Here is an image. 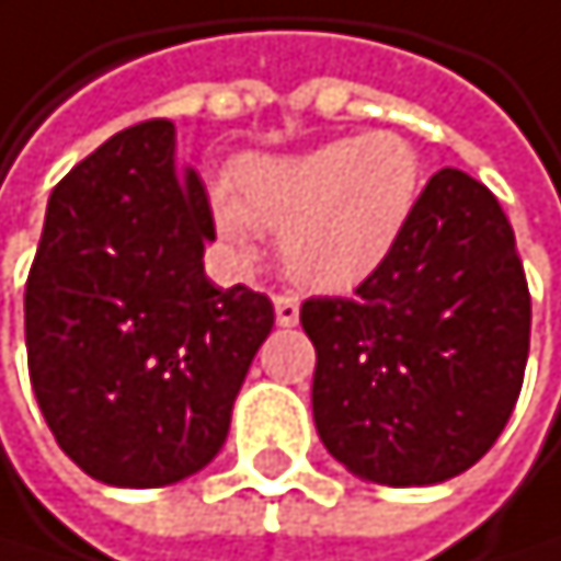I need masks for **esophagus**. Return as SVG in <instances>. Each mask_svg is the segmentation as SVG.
<instances>
[{"mask_svg":"<svg viewBox=\"0 0 561 561\" xmlns=\"http://www.w3.org/2000/svg\"><path fill=\"white\" fill-rule=\"evenodd\" d=\"M274 314H277V325H298L301 301L295 295H277L274 298Z\"/></svg>","mask_w":561,"mask_h":561,"instance_id":"1","label":"esophagus"}]
</instances>
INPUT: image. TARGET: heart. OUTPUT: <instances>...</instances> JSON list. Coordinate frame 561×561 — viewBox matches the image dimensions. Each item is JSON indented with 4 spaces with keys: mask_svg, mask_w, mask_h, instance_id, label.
<instances>
[{
    "mask_svg": "<svg viewBox=\"0 0 561 561\" xmlns=\"http://www.w3.org/2000/svg\"><path fill=\"white\" fill-rule=\"evenodd\" d=\"M422 181V157L401 133L346 136L295 157L247 160L239 195L215 198V226L239 256H253L256 229L274 232L290 280L350 290L398 250Z\"/></svg>",
    "mask_w": 561,
    "mask_h": 561,
    "instance_id": "obj_1",
    "label": "heart"
}]
</instances>
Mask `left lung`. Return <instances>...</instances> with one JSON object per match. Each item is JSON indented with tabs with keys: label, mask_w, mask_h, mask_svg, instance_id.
<instances>
[{
	"label": "left lung",
	"mask_w": 561,
	"mask_h": 561,
	"mask_svg": "<svg viewBox=\"0 0 561 561\" xmlns=\"http://www.w3.org/2000/svg\"><path fill=\"white\" fill-rule=\"evenodd\" d=\"M311 411L325 449L383 486L466 473L517 404L531 295L490 187L442 168L398 250L353 298H308Z\"/></svg>",
	"instance_id": "8db88e82"
}]
</instances>
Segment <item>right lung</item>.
I'll use <instances>...</instances> for the list:
<instances>
[{"mask_svg":"<svg viewBox=\"0 0 561 561\" xmlns=\"http://www.w3.org/2000/svg\"><path fill=\"white\" fill-rule=\"evenodd\" d=\"M205 184L147 119L64 174L26 277V363L57 445L112 486H168L215 459L274 329L260 290L205 277Z\"/></svg>","mask_w":561,"mask_h":561,"instance_id":"obj_1","label":"right lung"}]
</instances>
